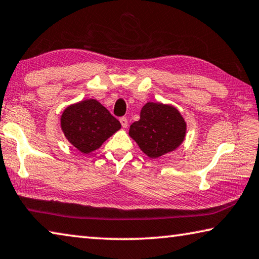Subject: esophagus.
Here are the masks:
<instances>
[{"label": "esophagus", "instance_id": "obj_1", "mask_svg": "<svg viewBox=\"0 0 259 259\" xmlns=\"http://www.w3.org/2000/svg\"><path fill=\"white\" fill-rule=\"evenodd\" d=\"M120 122H121L123 128H126V126H128V118H126V117H124V116L121 117Z\"/></svg>", "mask_w": 259, "mask_h": 259}]
</instances>
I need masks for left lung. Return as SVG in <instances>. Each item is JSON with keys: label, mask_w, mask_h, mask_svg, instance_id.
<instances>
[{"label": "left lung", "mask_w": 259, "mask_h": 259, "mask_svg": "<svg viewBox=\"0 0 259 259\" xmlns=\"http://www.w3.org/2000/svg\"><path fill=\"white\" fill-rule=\"evenodd\" d=\"M187 134V123L178 108L161 102H147L141 118L130 125L129 136L149 158L157 159L175 151Z\"/></svg>", "instance_id": "8db88e82"}]
</instances>
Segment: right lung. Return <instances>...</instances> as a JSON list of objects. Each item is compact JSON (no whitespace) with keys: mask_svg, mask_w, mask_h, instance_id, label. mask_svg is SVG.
Instances as JSON below:
<instances>
[{"mask_svg":"<svg viewBox=\"0 0 259 259\" xmlns=\"http://www.w3.org/2000/svg\"><path fill=\"white\" fill-rule=\"evenodd\" d=\"M65 138L81 153L96 151L121 129V123L96 99L68 106L61 115Z\"/></svg>","mask_w":259,"mask_h":259,"instance_id":"obj_1","label":"right lung"}]
</instances>
